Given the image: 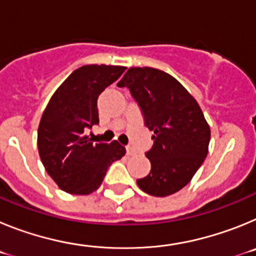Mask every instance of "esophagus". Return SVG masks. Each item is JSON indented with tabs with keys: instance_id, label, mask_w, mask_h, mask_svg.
<instances>
[{
	"instance_id": "34e87169",
	"label": "esophagus",
	"mask_w": 256,
	"mask_h": 256,
	"mask_svg": "<svg viewBox=\"0 0 256 256\" xmlns=\"http://www.w3.org/2000/svg\"><path fill=\"white\" fill-rule=\"evenodd\" d=\"M126 155H130V156L136 155V150L132 148V146H126Z\"/></svg>"
}]
</instances>
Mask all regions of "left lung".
Wrapping results in <instances>:
<instances>
[{
	"label": "left lung",
	"instance_id": "obj_1",
	"mask_svg": "<svg viewBox=\"0 0 256 256\" xmlns=\"http://www.w3.org/2000/svg\"><path fill=\"white\" fill-rule=\"evenodd\" d=\"M130 88L152 130L148 176L137 184L151 196L173 195L192 180L209 151L210 126L198 101L177 79L154 68H130L118 83Z\"/></svg>",
	"mask_w": 256,
	"mask_h": 256
}]
</instances>
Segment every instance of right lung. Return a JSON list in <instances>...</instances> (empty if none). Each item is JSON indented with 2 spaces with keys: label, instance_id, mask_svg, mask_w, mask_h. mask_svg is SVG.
I'll return each instance as SVG.
<instances>
[{
  "label": "right lung",
  "instance_id": "right-lung-1",
  "mask_svg": "<svg viewBox=\"0 0 256 256\" xmlns=\"http://www.w3.org/2000/svg\"><path fill=\"white\" fill-rule=\"evenodd\" d=\"M126 70L118 65H84L55 91L38 126L40 158L62 191L90 195L102 183L112 162L126 155L116 141L94 144L84 134L98 123L97 98Z\"/></svg>",
  "mask_w": 256,
  "mask_h": 256
}]
</instances>
